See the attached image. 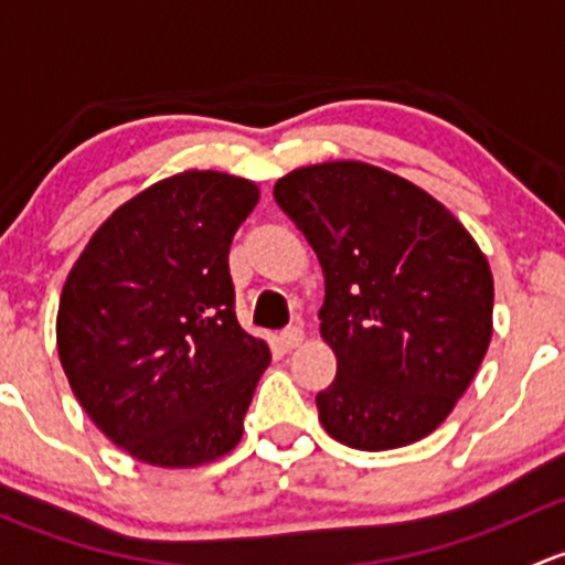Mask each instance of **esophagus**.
<instances>
[{"instance_id":"esophagus-1","label":"esophagus","mask_w":565,"mask_h":565,"mask_svg":"<svg viewBox=\"0 0 565 565\" xmlns=\"http://www.w3.org/2000/svg\"><path fill=\"white\" fill-rule=\"evenodd\" d=\"M301 340H305V329H301V326H288V329L280 331V342L282 348H288V351L299 348Z\"/></svg>"}]
</instances>
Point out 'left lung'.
<instances>
[{"instance_id": "left-lung-1", "label": "left lung", "mask_w": 565, "mask_h": 565, "mask_svg": "<svg viewBox=\"0 0 565 565\" xmlns=\"http://www.w3.org/2000/svg\"><path fill=\"white\" fill-rule=\"evenodd\" d=\"M277 206L326 277L321 337L337 377L316 397L340 444L399 449L433 433L473 381L492 337V271L433 195L356 160L290 171Z\"/></svg>"}]
</instances>
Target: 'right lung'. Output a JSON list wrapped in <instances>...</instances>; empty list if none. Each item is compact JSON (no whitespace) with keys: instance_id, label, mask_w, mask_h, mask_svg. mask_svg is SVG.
<instances>
[{"instance_id":"obj_1","label":"right lung","mask_w":565,"mask_h":565,"mask_svg":"<svg viewBox=\"0 0 565 565\" xmlns=\"http://www.w3.org/2000/svg\"><path fill=\"white\" fill-rule=\"evenodd\" d=\"M258 195L217 171L162 179L110 214L67 275L62 367L92 422L141 462L195 468L242 440L271 353L236 321L228 253Z\"/></svg>"}]
</instances>
